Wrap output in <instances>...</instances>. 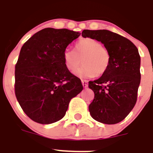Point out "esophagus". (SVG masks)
Returning <instances> with one entry per match:
<instances>
[{"label": "esophagus", "mask_w": 153, "mask_h": 153, "mask_svg": "<svg viewBox=\"0 0 153 153\" xmlns=\"http://www.w3.org/2000/svg\"><path fill=\"white\" fill-rule=\"evenodd\" d=\"M82 85H83L84 88H87V87H88V81H86V80H82Z\"/></svg>", "instance_id": "1"}]
</instances>
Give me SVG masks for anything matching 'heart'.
Returning <instances> with one entry per match:
<instances>
[{"instance_id": "heart-1", "label": "heart", "mask_w": 153, "mask_h": 153, "mask_svg": "<svg viewBox=\"0 0 153 153\" xmlns=\"http://www.w3.org/2000/svg\"><path fill=\"white\" fill-rule=\"evenodd\" d=\"M74 50L66 49L63 53V61L67 70L75 72L81 78L101 76L108 71L111 65V54L99 41L85 38L77 41Z\"/></svg>"}]
</instances>
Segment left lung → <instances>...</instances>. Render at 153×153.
Returning a JSON list of instances; mask_svg holds the SVG:
<instances>
[{
    "mask_svg": "<svg viewBox=\"0 0 153 153\" xmlns=\"http://www.w3.org/2000/svg\"><path fill=\"white\" fill-rule=\"evenodd\" d=\"M82 36L101 42L111 54L108 71L88 82L94 98L89 105L93 119L105 124L123 120L134 107L140 83V56L128 39L107 30H84Z\"/></svg>",
    "mask_w": 153,
    "mask_h": 153,
    "instance_id": "left-lung-1",
    "label": "left lung"
}]
</instances>
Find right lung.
Here are the masks:
<instances>
[{
    "label": "right lung",
    "instance_id": "1",
    "mask_svg": "<svg viewBox=\"0 0 153 153\" xmlns=\"http://www.w3.org/2000/svg\"><path fill=\"white\" fill-rule=\"evenodd\" d=\"M81 33L45 28L23 44L15 65V94L27 116L49 124L65 115L71 98L83 90L81 80L65 68L63 53Z\"/></svg>",
    "mask_w": 153,
    "mask_h": 153
}]
</instances>
